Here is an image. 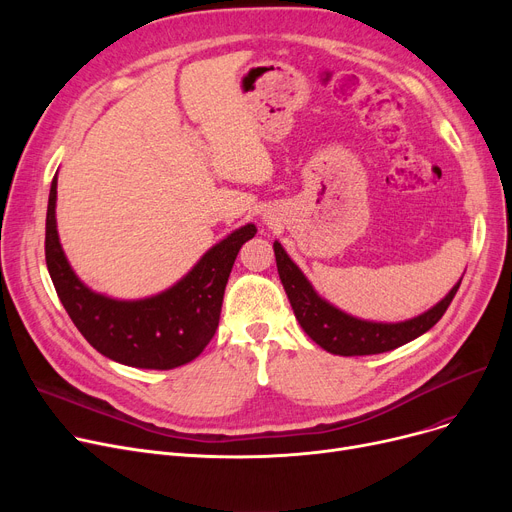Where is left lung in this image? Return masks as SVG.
<instances>
[{"label": "left lung", "mask_w": 512, "mask_h": 512, "mask_svg": "<svg viewBox=\"0 0 512 512\" xmlns=\"http://www.w3.org/2000/svg\"><path fill=\"white\" fill-rule=\"evenodd\" d=\"M274 253L282 286L301 328L324 351L340 357L388 353L432 330L446 313L463 280L461 278L456 282L446 297L425 313L407 321H396V324H384V321H369L348 315L328 303L324 297H319L313 284L301 272V267L288 257L278 240L274 242Z\"/></svg>", "instance_id": "8db88e82"}]
</instances>
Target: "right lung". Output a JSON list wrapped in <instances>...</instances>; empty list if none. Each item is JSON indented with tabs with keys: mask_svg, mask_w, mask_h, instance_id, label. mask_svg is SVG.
Listing matches in <instances>:
<instances>
[{
	"mask_svg": "<svg viewBox=\"0 0 512 512\" xmlns=\"http://www.w3.org/2000/svg\"><path fill=\"white\" fill-rule=\"evenodd\" d=\"M58 176L49 188L45 261L58 297L78 332L103 357L139 369H174L197 359L220 324L234 259L255 224L240 226L213 245L186 276L153 297L120 301L91 290L74 274L56 224Z\"/></svg>",
	"mask_w": 512,
	"mask_h": 512,
	"instance_id": "obj_1",
	"label": "right lung"
}]
</instances>
